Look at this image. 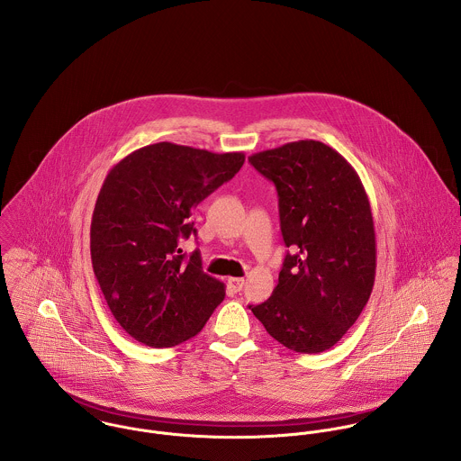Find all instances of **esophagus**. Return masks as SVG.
Returning <instances> with one entry per match:
<instances>
[{
	"mask_svg": "<svg viewBox=\"0 0 461 461\" xmlns=\"http://www.w3.org/2000/svg\"><path fill=\"white\" fill-rule=\"evenodd\" d=\"M229 285H230V289H232V291H236V293H238V291H241V289H243V285H245V278H238V276L234 278V276H232V278H229Z\"/></svg>",
	"mask_w": 461,
	"mask_h": 461,
	"instance_id": "34e87169",
	"label": "esophagus"
}]
</instances>
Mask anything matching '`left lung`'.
I'll return each instance as SVG.
<instances>
[{"label": "left lung", "instance_id": "1", "mask_svg": "<svg viewBox=\"0 0 461 461\" xmlns=\"http://www.w3.org/2000/svg\"><path fill=\"white\" fill-rule=\"evenodd\" d=\"M278 194L287 252L273 294L250 305L266 331L296 353L330 349L366 307L376 273L369 198L353 167L316 140L249 158Z\"/></svg>", "mask_w": 461, "mask_h": 461}]
</instances>
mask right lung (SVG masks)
I'll use <instances>...</instances> for the list:
<instances>
[{
  "instance_id": "right-lung-1",
  "label": "right lung",
  "mask_w": 461,
  "mask_h": 461,
  "mask_svg": "<svg viewBox=\"0 0 461 461\" xmlns=\"http://www.w3.org/2000/svg\"><path fill=\"white\" fill-rule=\"evenodd\" d=\"M243 163V152L159 141L108 172L92 214V266L113 318L134 340L181 344L223 302L225 285L203 273L198 250L186 258L179 241L197 234L192 211Z\"/></svg>"
}]
</instances>
